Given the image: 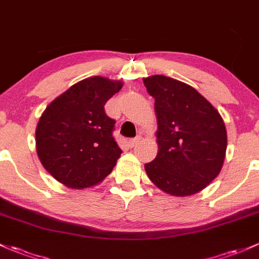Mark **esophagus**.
Returning a JSON list of instances; mask_svg holds the SVG:
<instances>
[{"mask_svg":"<svg viewBox=\"0 0 259 259\" xmlns=\"http://www.w3.org/2000/svg\"><path fill=\"white\" fill-rule=\"evenodd\" d=\"M140 141H141L140 137L133 138V140H130V141H128V146L131 147V148H133V147H136L138 143H140Z\"/></svg>","mask_w":259,"mask_h":259,"instance_id":"1","label":"esophagus"}]
</instances>
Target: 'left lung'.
Listing matches in <instances>:
<instances>
[{
    "label": "left lung",
    "instance_id": "8db88e82",
    "mask_svg": "<svg viewBox=\"0 0 259 259\" xmlns=\"http://www.w3.org/2000/svg\"><path fill=\"white\" fill-rule=\"evenodd\" d=\"M154 97L158 154L144 169L171 196L204 190L221 171L227 132L219 111L193 86L165 75L143 77Z\"/></svg>",
    "mask_w": 259,
    "mask_h": 259
}]
</instances>
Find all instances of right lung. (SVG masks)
Instances as JSON below:
<instances>
[{"label":"right lung","instance_id":"right-lung-1","mask_svg":"<svg viewBox=\"0 0 259 259\" xmlns=\"http://www.w3.org/2000/svg\"><path fill=\"white\" fill-rule=\"evenodd\" d=\"M123 86L121 80L90 76L55 97L35 128L41 165L69 189L91 188L112 171L121 155L112 137L115 121L105 104Z\"/></svg>","mask_w":259,"mask_h":259}]
</instances>
